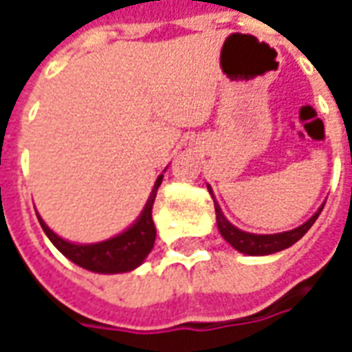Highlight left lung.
Wrapping results in <instances>:
<instances>
[{
  "instance_id": "1",
  "label": "left lung",
  "mask_w": 352,
  "mask_h": 352,
  "mask_svg": "<svg viewBox=\"0 0 352 352\" xmlns=\"http://www.w3.org/2000/svg\"><path fill=\"white\" fill-rule=\"evenodd\" d=\"M207 190L213 196V190H211L209 184H207ZM213 201L214 213H217V226H219L221 236L224 237L236 251L243 252V254H249V256H265V254L285 251L290 245H294L296 241H300V239L305 236V232L315 224V221L318 219V214L322 211V207H324V204H322V206L318 207L317 213L313 214L307 222H303L302 226H298V228L288 230V232H280V234H265V236H262V234H249V232H243V230L236 228V226L222 214L221 206L217 204L214 196Z\"/></svg>"
}]
</instances>
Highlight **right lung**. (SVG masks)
Wrapping results in <instances>:
<instances>
[{"instance_id": "right-lung-1", "label": "right lung", "mask_w": 352, "mask_h": 352, "mask_svg": "<svg viewBox=\"0 0 352 352\" xmlns=\"http://www.w3.org/2000/svg\"><path fill=\"white\" fill-rule=\"evenodd\" d=\"M164 175H158L156 183L153 186V192L146 199L143 211L139 214V219L130 228L124 230L122 234L111 237L107 241L92 245H79L65 241L60 236H56L52 230L45 224L41 217L37 214L39 224L43 232L47 234L52 245L64 256L72 260L73 264L85 267L88 272L94 273H124L135 270L138 265L143 264V260L148 256V252L153 251L154 239H156V228L153 221V206L158 186L162 184Z\"/></svg>"}]
</instances>
